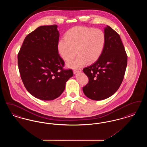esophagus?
<instances>
[{
    "instance_id": "esophagus-1",
    "label": "esophagus",
    "mask_w": 147,
    "mask_h": 147,
    "mask_svg": "<svg viewBox=\"0 0 147 147\" xmlns=\"http://www.w3.org/2000/svg\"><path fill=\"white\" fill-rule=\"evenodd\" d=\"M82 71V69H74L73 70V73H74V74H76L77 73H78V72H79V71Z\"/></svg>"
}]
</instances>
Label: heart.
Instances as JSON below:
<instances>
[{
	"label": "heart",
	"instance_id": "1",
	"mask_svg": "<svg viewBox=\"0 0 147 147\" xmlns=\"http://www.w3.org/2000/svg\"><path fill=\"white\" fill-rule=\"evenodd\" d=\"M65 39H61L58 43V51L65 61L73 58L67 65L70 68L83 66L86 62L96 61L105 47L106 37L100 30L85 26H76L70 28L65 34ZM77 51H76V49Z\"/></svg>",
	"mask_w": 147,
	"mask_h": 147
}]
</instances>
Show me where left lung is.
Returning a JSON list of instances; mask_svg holds the SVG:
<instances>
[{
  "label": "left lung",
  "mask_w": 147,
  "mask_h": 147,
  "mask_svg": "<svg viewBox=\"0 0 147 147\" xmlns=\"http://www.w3.org/2000/svg\"><path fill=\"white\" fill-rule=\"evenodd\" d=\"M105 47L91 65L83 69L89 82L83 88L84 94L94 100L109 98L119 89L127 64V56L120 36L111 27L104 29Z\"/></svg>",
  "instance_id": "obj_1"
}]
</instances>
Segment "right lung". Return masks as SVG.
Segmentation results:
<instances>
[{"mask_svg":"<svg viewBox=\"0 0 147 147\" xmlns=\"http://www.w3.org/2000/svg\"><path fill=\"white\" fill-rule=\"evenodd\" d=\"M59 36L57 25L40 26L26 36L18 55L25 88L42 100L59 97L73 76L71 69H63L64 62L58 51Z\"/></svg>","mask_w":147,"mask_h":147,"instance_id":"right-lung-1","label":"right lung"}]
</instances>
